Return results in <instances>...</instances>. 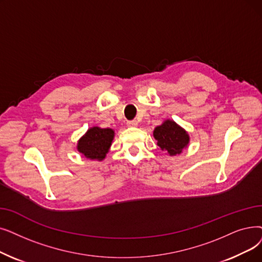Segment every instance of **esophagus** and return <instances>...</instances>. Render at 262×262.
I'll use <instances>...</instances> for the list:
<instances>
[{
	"label": "esophagus",
	"instance_id": "34e87169",
	"mask_svg": "<svg viewBox=\"0 0 262 262\" xmlns=\"http://www.w3.org/2000/svg\"><path fill=\"white\" fill-rule=\"evenodd\" d=\"M137 125H138V123H137V121H128L127 122V126L128 127H136V126H137Z\"/></svg>",
	"mask_w": 262,
	"mask_h": 262
}]
</instances>
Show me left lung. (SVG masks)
<instances>
[{"instance_id": "obj_1", "label": "left lung", "mask_w": 262, "mask_h": 262, "mask_svg": "<svg viewBox=\"0 0 262 262\" xmlns=\"http://www.w3.org/2000/svg\"><path fill=\"white\" fill-rule=\"evenodd\" d=\"M157 145L170 156L181 154L189 142V136L185 129L172 121L166 120L153 132Z\"/></svg>"}]
</instances>
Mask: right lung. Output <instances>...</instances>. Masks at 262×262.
I'll use <instances>...</instances> for the list:
<instances>
[{"label": "right lung", "mask_w": 262, "mask_h": 262, "mask_svg": "<svg viewBox=\"0 0 262 262\" xmlns=\"http://www.w3.org/2000/svg\"><path fill=\"white\" fill-rule=\"evenodd\" d=\"M113 138H115V132L111 128L91 127L79 139L77 150L92 161H103L109 152Z\"/></svg>", "instance_id": "right-lung-1"}]
</instances>
